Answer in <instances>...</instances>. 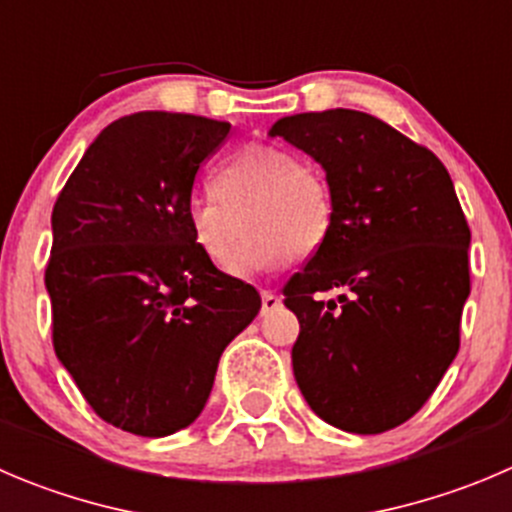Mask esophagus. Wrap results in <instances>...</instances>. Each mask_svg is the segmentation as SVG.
<instances>
[{
  "label": "esophagus",
  "mask_w": 512,
  "mask_h": 512,
  "mask_svg": "<svg viewBox=\"0 0 512 512\" xmlns=\"http://www.w3.org/2000/svg\"><path fill=\"white\" fill-rule=\"evenodd\" d=\"M279 306H281L279 294H274V291H264V294H261V314H269V311L279 309Z\"/></svg>",
  "instance_id": "34e87169"
}]
</instances>
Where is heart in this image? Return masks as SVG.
I'll return each mask as SVG.
<instances>
[{
  "label": "heart",
  "instance_id": "obj_1",
  "mask_svg": "<svg viewBox=\"0 0 512 512\" xmlns=\"http://www.w3.org/2000/svg\"><path fill=\"white\" fill-rule=\"evenodd\" d=\"M198 248L221 271H233L248 243L246 269L304 261L334 226L332 188L314 165L281 145H248L216 170L211 198L188 208Z\"/></svg>",
  "mask_w": 512,
  "mask_h": 512
}]
</instances>
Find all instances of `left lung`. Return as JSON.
Masks as SVG:
<instances>
[{"label": "left lung", "mask_w": 512, "mask_h": 512, "mask_svg": "<svg viewBox=\"0 0 512 512\" xmlns=\"http://www.w3.org/2000/svg\"><path fill=\"white\" fill-rule=\"evenodd\" d=\"M326 170L334 226L284 286L299 319L291 364L329 425L379 435L422 410L460 349L470 226L432 150L359 110L271 128ZM337 288L339 300L320 294Z\"/></svg>", "instance_id": "left-lung-1"}]
</instances>
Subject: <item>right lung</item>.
Segmentation results:
<instances>
[{"instance_id": "add662e5", "label": "right lung", "mask_w": 512, "mask_h": 512, "mask_svg": "<svg viewBox=\"0 0 512 512\" xmlns=\"http://www.w3.org/2000/svg\"><path fill=\"white\" fill-rule=\"evenodd\" d=\"M231 123L188 113L107 125L52 208V347L100 420L140 437L191 425L223 349L261 309L188 223L198 170Z\"/></svg>"}]
</instances>
